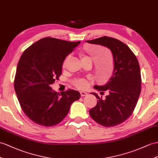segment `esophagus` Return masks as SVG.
Returning a JSON list of instances; mask_svg holds the SVG:
<instances>
[{
    "mask_svg": "<svg viewBox=\"0 0 158 158\" xmlns=\"http://www.w3.org/2000/svg\"><path fill=\"white\" fill-rule=\"evenodd\" d=\"M80 94H81L82 97H85V96H86L88 94V93L86 92H84V91H81L80 92Z\"/></svg>",
    "mask_w": 158,
    "mask_h": 158,
    "instance_id": "esophagus-1",
    "label": "esophagus"
}]
</instances>
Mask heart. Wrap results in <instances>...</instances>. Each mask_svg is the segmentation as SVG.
Instances as JSON below:
<instances>
[{"label": "heart", "mask_w": 158, "mask_h": 158, "mask_svg": "<svg viewBox=\"0 0 158 158\" xmlns=\"http://www.w3.org/2000/svg\"><path fill=\"white\" fill-rule=\"evenodd\" d=\"M88 53H89V55L92 57H95L96 56H98L99 54V51H98V48H94L92 49V50H90V51L88 52ZM80 57H81L82 58V61L83 60H88L89 58L86 56L84 55V53H80ZM68 59H69V57H66V58L64 59V61H63V64H62V67L63 68H65L67 64V62L68 61ZM106 79H103V81H106ZM74 84L75 86L76 87H78L79 88H81V89H83V88H85L88 86V82L85 79H78L76 80V81L74 82Z\"/></svg>", "instance_id": "b5f03b06"}]
</instances>
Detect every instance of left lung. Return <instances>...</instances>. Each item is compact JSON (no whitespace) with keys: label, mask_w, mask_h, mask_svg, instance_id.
Listing matches in <instances>:
<instances>
[{"label":"left lung","mask_w":158,"mask_h":158,"mask_svg":"<svg viewBox=\"0 0 158 158\" xmlns=\"http://www.w3.org/2000/svg\"><path fill=\"white\" fill-rule=\"evenodd\" d=\"M87 43L100 45L109 48L114 61L113 75L106 84L95 85L98 91H108L102 100L95 92L98 102L89 110L94 120L106 127L116 126L126 121L135 108L141 92V71L136 56L127 45L117 39L102 37Z\"/></svg>","instance_id":"1"}]
</instances>
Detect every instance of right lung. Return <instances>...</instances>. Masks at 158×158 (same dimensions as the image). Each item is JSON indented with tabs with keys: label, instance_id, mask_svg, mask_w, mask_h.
<instances>
[{
	"label": "right lung",
	"instance_id": "obj_1",
	"mask_svg": "<svg viewBox=\"0 0 158 158\" xmlns=\"http://www.w3.org/2000/svg\"><path fill=\"white\" fill-rule=\"evenodd\" d=\"M80 44L45 37L22 54L15 90L22 110L35 123L44 127L57 125L66 117L72 102L80 98L78 91L57 93L50 86L61 74L64 59Z\"/></svg>",
	"mask_w": 158,
	"mask_h": 158
}]
</instances>
